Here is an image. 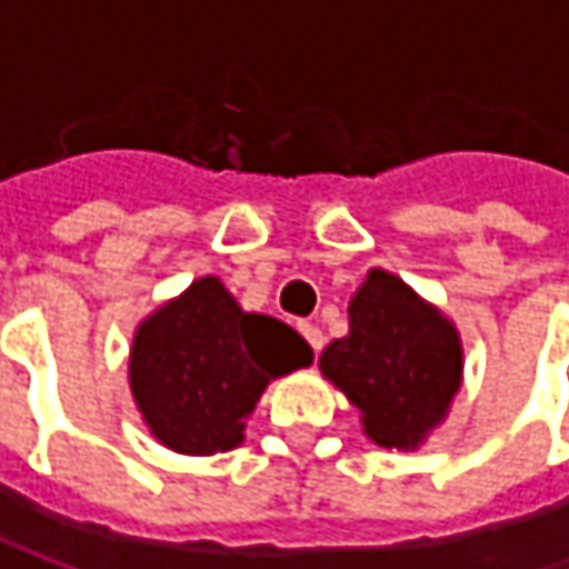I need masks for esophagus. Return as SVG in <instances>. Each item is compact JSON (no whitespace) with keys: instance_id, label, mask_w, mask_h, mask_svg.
<instances>
[{"instance_id":"1","label":"esophagus","mask_w":569,"mask_h":569,"mask_svg":"<svg viewBox=\"0 0 569 569\" xmlns=\"http://www.w3.org/2000/svg\"><path fill=\"white\" fill-rule=\"evenodd\" d=\"M299 332H302V339L312 346V352H319V349H322V342H326V339H322V329H319V326H312V322H299Z\"/></svg>"}]
</instances>
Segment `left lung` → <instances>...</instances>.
Wrapping results in <instances>:
<instances>
[{
  "label": "left lung",
  "instance_id": "left-lung-1",
  "mask_svg": "<svg viewBox=\"0 0 569 569\" xmlns=\"http://www.w3.org/2000/svg\"><path fill=\"white\" fill-rule=\"evenodd\" d=\"M319 369L359 408L369 441L418 451L461 392L465 346L455 319L372 267L349 299V332L322 349Z\"/></svg>",
  "mask_w": 569,
  "mask_h": 569
}]
</instances>
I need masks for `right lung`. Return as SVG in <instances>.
<instances>
[{"mask_svg":"<svg viewBox=\"0 0 569 569\" xmlns=\"http://www.w3.org/2000/svg\"><path fill=\"white\" fill-rule=\"evenodd\" d=\"M306 366L312 349L296 329L247 312L207 273L138 322L128 386L158 445L203 458L243 445L267 386Z\"/></svg>","mask_w":569,"mask_h":569,"instance_id":"obj_1","label":"right lung"}]
</instances>
